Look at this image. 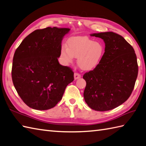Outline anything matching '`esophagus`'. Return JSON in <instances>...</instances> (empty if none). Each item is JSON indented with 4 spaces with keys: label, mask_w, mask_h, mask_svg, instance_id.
Masks as SVG:
<instances>
[{
    "label": "esophagus",
    "mask_w": 146,
    "mask_h": 146,
    "mask_svg": "<svg viewBox=\"0 0 146 146\" xmlns=\"http://www.w3.org/2000/svg\"><path fill=\"white\" fill-rule=\"evenodd\" d=\"M80 77H81V76H80V74H79V73H77V72H75L74 73V79H75L76 80V79H78L79 78H80Z\"/></svg>",
    "instance_id": "esophagus-1"
}]
</instances>
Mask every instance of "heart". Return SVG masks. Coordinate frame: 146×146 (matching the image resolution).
I'll return each instance as SVG.
<instances>
[{
	"label": "heart",
	"mask_w": 146,
	"mask_h": 146,
	"mask_svg": "<svg viewBox=\"0 0 146 146\" xmlns=\"http://www.w3.org/2000/svg\"><path fill=\"white\" fill-rule=\"evenodd\" d=\"M104 53V47L99 42L87 37H75L67 41V47L62 46L60 57L65 64L72 63L74 57L83 70H92L100 63Z\"/></svg>",
	"instance_id": "obj_1"
}]
</instances>
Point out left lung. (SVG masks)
Masks as SVG:
<instances>
[{"label": "left lung", "mask_w": 146, "mask_h": 146, "mask_svg": "<svg viewBox=\"0 0 146 146\" xmlns=\"http://www.w3.org/2000/svg\"><path fill=\"white\" fill-rule=\"evenodd\" d=\"M105 42V52L96 69L84 74V98L97 111L114 109L125 102L134 89L138 74L134 49L124 38L112 32L90 34Z\"/></svg>", "instance_id": "obj_1"}]
</instances>
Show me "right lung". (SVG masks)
I'll return each instance as SVG.
<instances>
[{
	"label": "right lung",
	"mask_w": 146,
	"mask_h": 146,
	"mask_svg": "<svg viewBox=\"0 0 146 146\" xmlns=\"http://www.w3.org/2000/svg\"><path fill=\"white\" fill-rule=\"evenodd\" d=\"M70 29L54 27L32 32L16 49L12 67L15 88L32 109H50L62 99L74 80L70 67L60 65L61 43Z\"/></svg>",
	"instance_id": "add662e5"
}]
</instances>
